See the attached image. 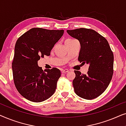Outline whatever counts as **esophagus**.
<instances>
[{
    "label": "esophagus",
    "mask_w": 126,
    "mask_h": 126,
    "mask_svg": "<svg viewBox=\"0 0 126 126\" xmlns=\"http://www.w3.org/2000/svg\"><path fill=\"white\" fill-rule=\"evenodd\" d=\"M69 72V70L68 69H63L62 70V73H66L67 72Z\"/></svg>",
    "instance_id": "obj_1"
}]
</instances>
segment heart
<instances>
[{
	"label": "heart",
	"instance_id": "b5f03b06",
	"mask_svg": "<svg viewBox=\"0 0 126 126\" xmlns=\"http://www.w3.org/2000/svg\"><path fill=\"white\" fill-rule=\"evenodd\" d=\"M70 39H67L66 41H68V40H70Z\"/></svg>",
	"mask_w": 126,
	"mask_h": 126
}]
</instances>
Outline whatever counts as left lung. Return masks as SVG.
Wrapping results in <instances>:
<instances>
[{
	"mask_svg": "<svg viewBox=\"0 0 126 126\" xmlns=\"http://www.w3.org/2000/svg\"><path fill=\"white\" fill-rule=\"evenodd\" d=\"M66 32L80 43L79 61L89 65L87 75L75 70L74 90L80 97L94 99L104 92L111 81L113 73V53L107 40L96 31L80 28Z\"/></svg>",
	"mask_w": 126,
	"mask_h": 126,
	"instance_id": "1",
	"label": "left lung"
}]
</instances>
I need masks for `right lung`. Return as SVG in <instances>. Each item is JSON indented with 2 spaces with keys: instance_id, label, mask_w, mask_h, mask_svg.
<instances>
[{
  "instance_id": "right-lung-1",
  "label": "right lung",
  "mask_w": 126,
  "mask_h": 126,
  "mask_svg": "<svg viewBox=\"0 0 126 126\" xmlns=\"http://www.w3.org/2000/svg\"><path fill=\"white\" fill-rule=\"evenodd\" d=\"M63 32L32 28L17 40L12 63L14 82L19 93L29 100L42 102L56 91L61 72L56 68L44 71L38 61L44 56H50Z\"/></svg>"
}]
</instances>
